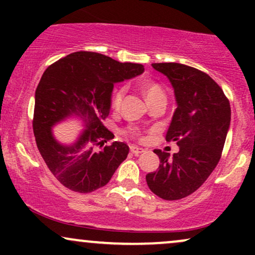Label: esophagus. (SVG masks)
<instances>
[{
  "label": "esophagus",
  "instance_id": "34e87169",
  "mask_svg": "<svg viewBox=\"0 0 255 255\" xmlns=\"http://www.w3.org/2000/svg\"><path fill=\"white\" fill-rule=\"evenodd\" d=\"M130 152L133 154H135V156H137V154L140 153H144L145 150L141 147H137V146H130Z\"/></svg>",
  "mask_w": 255,
  "mask_h": 255
}]
</instances>
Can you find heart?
<instances>
[{"instance_id":"1","label":"heart","mask_w":255,"mask_h":255,"mask_svg":"<svg viewBox=\"0 0 255 255\" xmlns=\"http://www.w3.org/2000/svg\"><path fill=\"white\" fill-rule=\"evenodd\" d=\"M140 89H141L142 92H144L145 97H146V99H147L148 103L152 101H154V99H157V98L165 97L162 87L152 80H147V79H146V80L140 81ZM125 96H126V87L125 86H119L113 91V93H111V98H110V104H111V108H113L114 110L120 109ZM129 133L131 134V135H134L136 137L141 136V134H140V131L137 129H130Z\"/></svg>"}]
</instances>
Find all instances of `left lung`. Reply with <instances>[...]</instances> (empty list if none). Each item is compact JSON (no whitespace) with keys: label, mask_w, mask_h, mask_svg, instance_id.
Instances as JSON below:
<instances>
[{"label":"left lung","mask_w":255,"mask_h":255,"mask_svg":"<svg viewBox=\"0 0 255 255\" xmlns=\"http://www.w3.org/2000/svg\"><path fill=\"white\" fill-rule=\"evenodd\" d=\"M168 77L177 108L166 131V141H176L177 153L154 150L158 170L146 175L148 188L164 200L191 195L218 164L230 126L231 109L223 90L206 73L186 64L152 63Z\"/></svg>","instance_id":"1"}]
</instances>
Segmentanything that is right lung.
<instances>
[{"instance_id":"obj_1","label":"right lung","mask_w":255,"mask_h":255,"mask_svg":"<svg viewBox=\"0 0 255 255\" xmlns=\"http://www.w3.org/2000/svg\"><path fill=\"white\" fill-rule=\"evenodd\" d=\"M144 66L121 63L92 51H77L50 64L34 96L33 133L44 162L55 177L73 192L91 193L110 181L127 158V144L114 141L103 125L109 116L114 84L141 74ZM77 116L87 129L73 145L52 135L57 122Z\"/></svg>"}]
</instances>
